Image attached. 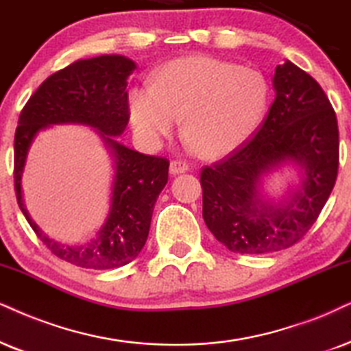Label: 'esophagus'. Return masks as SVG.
Listing matches in <instances>:
<instances>
[{"instance_id": "1", "label": "esophagus", "mask_w": 351, "mask_h": 351, "mask_svg": "<svg viewBox=\"0 0 351 351\" xmlns=\"http://www.w3.org/2000/svg\"><path fill=\"white\" fill-rule=\"evenodd\" d=\"M189 170V165L183 160H173L170 163V173L171 175H180V173H184Z\"/></svg>"}]
</instances>
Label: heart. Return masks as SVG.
<instances>
[{
  "instance_id": "b5f03b06",
  "label": "heart",
  "mask_w": 351,
  "mask_h": 351,
  "mask_svg": "<svg viewBox=\"0 0 351 351\" xmlns=\"http://www.w3.org/2000/svg\"><path fill=\"white\" fill-rule=\"evenodd\" d=\"M267 84L254 69L215 58L193 56L163 66L152 87L130 92L136 130L147 139L171 134L180 118L199 154L217 157L232 152L263 119Z\"/></svg>"
}]
</instances>
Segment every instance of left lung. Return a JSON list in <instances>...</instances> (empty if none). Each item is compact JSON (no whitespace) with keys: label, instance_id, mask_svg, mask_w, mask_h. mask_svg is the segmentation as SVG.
I'll return each mask as SVG.
<instances>
[{"label":"left lung","instance_id":"8db88e82","mask_svg":"<svg viewBox=\"0 0 351 351\" xmlns=\"http://www.w3.org/2000/svg\"><path fill=\"white\" fill-rule=\"evenodd\" d=\"M275 100L250 141L201 170L202 217L238 254H267L296 245L326 206L339 171V126L329 97L290 61L274 74ZM285 160L305 168L302 189L285 206L258 201L260 175Z\"/></svg>","mask_w":351,"mask_h":351}]
</instances>
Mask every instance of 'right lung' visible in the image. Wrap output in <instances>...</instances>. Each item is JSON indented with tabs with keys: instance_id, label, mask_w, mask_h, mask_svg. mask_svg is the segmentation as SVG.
I'll list each match as a JSON object with an SVG mask.
<instances>
[{
	"instance_id": "1",
	"label": "right lung",
	"mask_w": 351,
	"mask_h": 351,
	"mask_svg": "<svg viewBox=\"0 0 351 351\" xmlns=\"http://www.w3.org/2000/svg\"><path fill=\"white\" fill-rule=\"evenodd\" d=\"M134 68L131 60L119 55L66 66L40 84L22 108L16 128L14 191L19 208L51 254L84 269H117L139 256L147 241L154 206L168 181V158L139 154L114 141L130 121L126 86ZM56 122H82L100 129L117 160L109 219L86 247H64L47 239L21 204L20 175L28 145L40 129Z\"/></svg>"
}]
</instances>
